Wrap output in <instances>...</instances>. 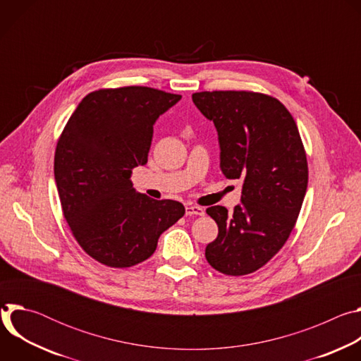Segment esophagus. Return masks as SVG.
Segmentation results:
<instances>
[{"mask_svg":"<svg viewBox=\"0 0 361 361\" xmlns=\"http://www.w3.org/2000/svg\"><path fill=\"white\" fill-rule=\"evenodd\" d=\"M204 209L198 207V205H187L185 207V214L187 216H204Z\"/></svg>","mask_w":361,"mask_h":361,"instance_id":"esophagus-1","label":"esophagus"}]
</instances>
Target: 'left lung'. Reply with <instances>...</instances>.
Returning a JSON list of instances; mask_svg holds the SVG:
<instances>
[{
  "mask_svg": "<svg viewBox=\"0 0 361 361\" xmlns=\"http://www.w3.org/2000/svg\"><path fill=\"white\" fill-rule=\"evenodd\" d=\"M192 102L219 133L220 167L243 181L234 212L209 207L217 238L205 259L217 271L244 276L267 264L288 240L308 183L297 124L281 102L254 91H201Z\"/></svg>",
  "mask_w": 361,
  "mask_h": 361,
  "instance_id": "left-lung-1",
  "label": "left lung"
}]
</instances>
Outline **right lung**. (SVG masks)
Segmentation results:
<instances>
[{
	"label": "right lung",
	"mask_w": 361,
	"mask_h": 361,
	"mask_svg": "<svg viewBox=\"0 0 361 361\" xmlns=\"http://www.w3.org/2000/svg\"><path fill=\"white\" fill-rule=\"evenodd\" d=\"M181 95L130 85L90 92L56 148L63 214L81 248L107 267H133L156 251L161 233L185 213L174 200L138 194L133 169L147 164L156 120Z\"/></svg>",
	"instance_id": "add662e5"
}]
</instances>
